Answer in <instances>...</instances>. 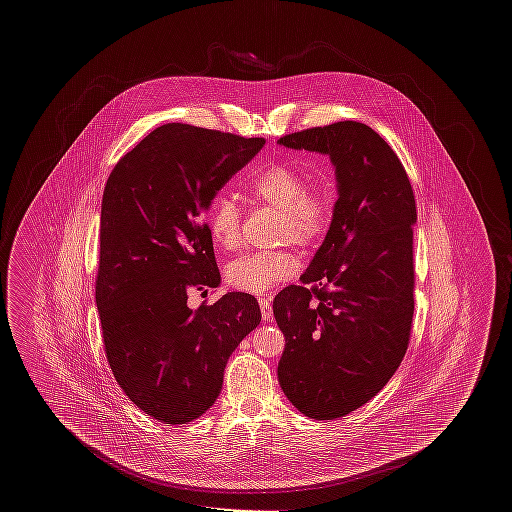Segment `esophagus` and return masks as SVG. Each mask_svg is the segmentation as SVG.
I'll return each instance as SVG.
<instances>
[{"mask_svg": "<svg viewBox=\"0 0 512 512\" xmlns=\"http://www.w3.org/2000/svg\"><path fill=\"white\" fill-rule=\"evenodd\" d=\"M259 307H261V315L265 322L272 320V305H270V299L268 297H259Z\"/></svg>", "mask_w": 512, "mask_h": 512, "instance_id": "34e87169", "label": "esophagus"}]
</instances>
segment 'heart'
Masks as SVG:
<instances>
[{"label":"heart","instance_id":"heart-1","mask_svg":"<svg viewBox=\"0 0 512 512\" xmlns=\"http://www.w3.org/2000/svg\"><path fill=\"white\" fill-rule=\"evenodd\" d=\"M247 192L261 203L280 209V238L295 244L318 242L330 226L334 197L328 184H305V174L290 165H272L247 182ZM207 230L222 249L240 244L242 211L230 195L213 199L207 213ZM299 268L297 255L288 249L253 251L226 267V282L238 292L263 295L292 278Z\"/></svg>","mask_w":512,"mask_h":512}]
</instances>
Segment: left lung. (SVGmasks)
Returning <instances> with one entry per match:
<instances>
[{
  "label": "left lung",
  "mask_w": 512,
  "mask_h": 512,
  "mask_svg": "<svg viewBox=\"0 0 512 512\" xmlns=\"http://www.w3.org/2000/svg\"><path fill=\"white\" fill-rule=\"evenodd\" d=\"M288 149L330 157L338 201L326 238L272 303L286 349L278 382L299 413L332 420L363 407L401 365L414 313L409 176L386 140L363 122L288 134Z\"/></svg>",
  "instance_id": "8db88e82"
}]
</instances>
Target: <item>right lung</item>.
<instances>
[{
    "instance_id": "add662e5",
    "label": "right lung",
    "mask_w": 512,
    "mask_h": 512,
    "mask_svg": "<svg viewBox=\"0 0 512 512\" xmlns=\"http://www.w3.org/2000/svg\"><path fill=\"white\" fill-rule=\"evenodd\" d=\"M263 146L171 122L128 151L105 184L96 280L105 353L128 399L159 422L207 413L230 355L261 322L249 293L194 311L188 292L219 286L203 213Z\"/></svg>"
}]
</instances>
